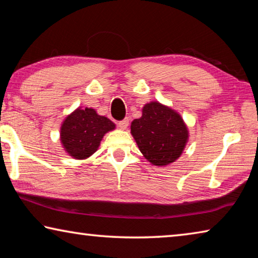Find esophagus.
I'll list each match as a JSON object with an SVG mask.
<instances>
[{"label": "esophagus", "instance_id": "34e87169", "mask_svg": "<svg viewBox=\"0 0 258 258\" xmlns=\"http://www.w3.org/2000/svg\"><path fill=\"white\" fill-rule=\"evenodd\" d=\"M118 126H119L120 130H126V128H127V126H128V119L125 118L123 120H120L118 123Z\"/></svg>", "mask_w": 258, "mask_h": 258}]
</instances>
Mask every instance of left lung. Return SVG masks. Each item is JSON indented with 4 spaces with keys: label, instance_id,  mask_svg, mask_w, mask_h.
I'll list each match as a JSON object with an SVG mask.
<instances>
[{
    "label": "left lung",
    "instance_id": "obj_1",
    "mask_svg": "<svg viewBox=\"0 0 258 258\" xmlns=\"http://www.w3.org/2000/svg\"><path fill=\"white\" fill-rule=\"evenodd\" d=\"M131 134L145 158L155 166L177 160L189 140L180 113L158 101L145 104L142 116L131 124Z\"/></svg>",
    "mask_w": 258,
    "mask_h": 258
}]
</instances>
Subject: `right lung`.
<instances>
[{
  "label": "right lung",
  "mask_w": 258,
  "mask_h": 258,
  "mask_svg": "<svg viewBox=\"0 0 258 258\" xmlns=\"http://www.w3.org/2000/svg\"><path fill=\"white\" fill-rule=\"evenodd\" d=\"M116 125L93 108H77L63 119L60 127V141L64 151L75 159H86L99 149L104 134Z\"/></svg>",
  "instance_id": "obj_1"
}]
</instances>
